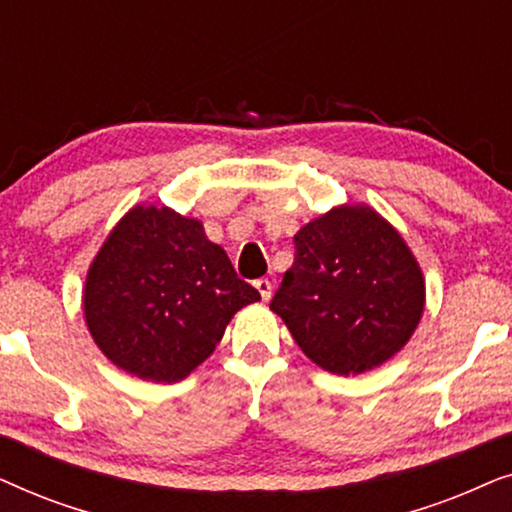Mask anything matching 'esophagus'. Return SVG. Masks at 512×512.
I'll return each instance as SVG.
<instances>
[{"label": "esophagus", "mask_w": 512, "mask_h": 512, "mask_svg": "<svg viewBox=\"0 0 512 512\" xmlns=\"http://www.w3.org/2000/svg\"><path fill=\"white\" fill-rule=\"evenodd\" d=\"M254 286H256V291L261 293L263 300H270V296H272V282H270V279H256Z\"/></svg>", "instance_id": "1"}]
</instances>
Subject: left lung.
<instances>
[{
	"mask_svg": "<svg viewBox=\"0 0 512 512\" xmlns=\"http://www.w3.org/2000/svg\"><path fill=\"white\" fill-rule=\"evenodd\" d=\"M296 261L270 310L328 373L361 375L412 338L424 275L398 230L368 205H340L298 230Z\"/></svg>",
	"mask_w": 512,
	"mask_h": 512,
	"instance_id": "8db88e82",
	"label": "left lung"
}]
</instances>
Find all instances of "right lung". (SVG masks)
I'll use <instances>...</instances> for the list:
<instances>
[{
    "label": "right lung",
    "instance_id": "obj_1",
    "mask_svg": "<svg viewBox=\"0 0 512 512\" xmlns=\"http://www.w3.org/2000/svg\"><path fill=\"white\" fill-rule=\"evenodd\" d=\"M261 300L198 219L132 207L86 275L83 314L102 354L125 373L179 382L219 345L228 321Z\"/></svg>",
    "mask_w": 512,
    "mask_h": 512
}]
</instances>
